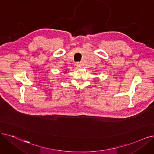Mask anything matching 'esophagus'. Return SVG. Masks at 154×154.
<instances>
[{"instance_id": "1", "label": "esophagus", "mask_w": 154, "mask_h": 154, "mask_svg": "<svg viewBox=\"0 0 154 154\" xmlns=\"http://www.w3.org/2000/svg\"><path fill=\"white\" fill-rule=\"evenodd\" d=\"M75 66H76L77 67L80 68V67L81 66V63H77L75 64Z\"/></svg>"}]
</instances>
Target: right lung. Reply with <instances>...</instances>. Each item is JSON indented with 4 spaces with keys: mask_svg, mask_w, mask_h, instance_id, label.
I'll return each instance as SVG.
<instances>
[{
    "mask_svg": "<svg viewBox=\"0 0 154 154\" xmlns=\"http://www.w3.org/2000/svg\"><path fill=\"white\" fill-rule=\"evenodd\" d=\"M65 73H66V72H65Z\"/></svg>",
    "mask_w": 154,
    "mask_h": 154,
    "instance_id": "1",
    "label": "right lung"
}]
</instances>
